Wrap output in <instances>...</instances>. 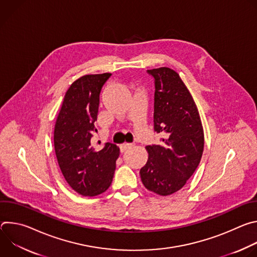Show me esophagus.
<instances>
[{"label":"esophagus","mask_w":257,"mask_h":257,"mask_svg":"<svg viewBox=\"0 0 257 257\" xmlns=\"http://www.w3.org/2000/svg\"><path fill=\"white\" fill-rule=\"evenodd\" d=\"M133 146V144L132 143H123V144H121L120 145V151H121V153H124V152H126L127 150H129V149H131Z\"/></svg>","instance_id":"1"}]
</instances>
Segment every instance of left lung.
Returning <instances> with one entry per match:
<instances>
[{"instance_id": "left-lung-1", "label": "left lung", "mask_w": 257, "mask_h": 257, "mask_svg": "<svg viewBox=\"0 0 257 257\" xmlns=\"http://www.w3.org/2000/svg\"><path fill=\"white\" fill-rule=\"evenodd\" d=\"M148 73L155 79L154 129L164 138L146 146L149 160L140 177L146 189L167 196L184 186L197 169L204 135L197 106L178 73L166 67Z\"/></svg>"}]
</instances>
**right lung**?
Segmentation results:
<instances>
[{
  "instance_id": "obj_1",
  "label": "right lung",
  "mask_w": 257,
  "mask_h": 257,
  "mask_svg": "<svg viewBox=\"0 0 257 257\" xmlns=\"http://www.w3.org/2000/svg\"><path fill=\"white\" fill-rule=\"evenodd\" d=\"M111 73L85 75L67 90L54 131L58 164L70 187L83 196H95L112 184L119 148L106 142L92 145L99 93Z\"/></svg>"
}]
</instances>
